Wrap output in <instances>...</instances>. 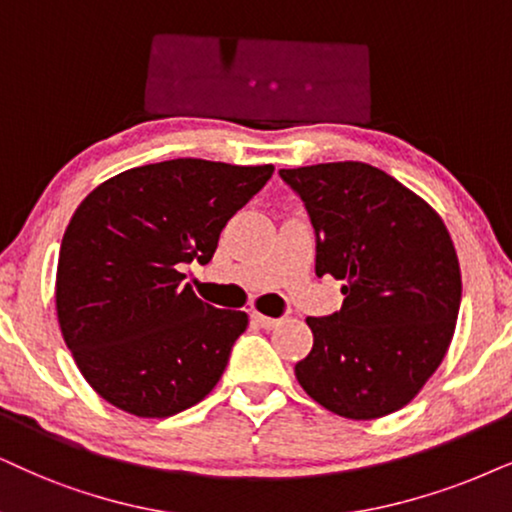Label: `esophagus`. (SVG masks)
<instances>
[{"instance_id":"esophagus-1","label":"esophagus","mask_w":512,"mask_h":512,"mask_svg":"<svg viewBox=\"0 0 512 512\" xmlns=\"http://www.w3.org/2000/svg\"><path fill=\"white\" fill-rule=\"evenodd\" d=\"M252 321L260 323V326L267 328V331H271V328L278 326V319H274V316H264L260 312H252Z\"/></svg>"}]
</instances>
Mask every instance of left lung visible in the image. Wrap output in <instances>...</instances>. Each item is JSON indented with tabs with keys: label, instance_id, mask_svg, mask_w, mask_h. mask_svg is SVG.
Masks as SVG:
<instances>
[{
	"label": "left lung",
	"instance_id": "1",
	"mask_svg": "<svg viewBox=\"0 0 512 512\" xmlns=\"http://www.w3.org/2000/svg\"><path fill=\"white\" fill-rule=\"evenodd\" d=\"M316 234V276L342 281L340 312L307 316L302 390L352 420L383 418L442 364L461 309V267L442 217L366 163L281 170Z\"/></svg>",
	"mask_w": 512,
	"mask_h": 512
}]
</instances>
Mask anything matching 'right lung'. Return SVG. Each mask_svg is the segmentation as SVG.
<instances>
[{
  "label": "right lung",
  "mask_w": 512,
  "mask_h": 512,
  "mask_svg": "<svg viewBox=\"0 0 512 512\" xmlns=\"http://www.w3.org/2000/svg\"><path fill=\"white\" fill-rule=\"evenodd\" d=\"M274 174L200 158L132 167L82 200L58 252L56 314L96 394L139 418L189 409L219 383L248 314L181 283Z\"/></svg>",
  "instance_id": "add662e5"
}]
</instances>
